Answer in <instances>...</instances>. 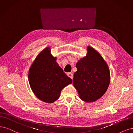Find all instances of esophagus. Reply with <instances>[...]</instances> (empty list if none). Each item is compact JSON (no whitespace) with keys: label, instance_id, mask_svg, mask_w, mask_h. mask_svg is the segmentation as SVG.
Masks as SVG:
<instances>
[{"label":"esophagus","instance_id":"34e87169","mask_svg":"<svg viewBox=\"0 0 133 133\" xmlns=\"http://www.w3.org/2000/svg\"><path fill=\"white\" fill-rule=\"evenodd\" d=\"M67 75L70 78H71L72 79H73V76H73V74H72V73H67Z\"/></svg>","mask_w":133,"mask_h":133}]
</instances>
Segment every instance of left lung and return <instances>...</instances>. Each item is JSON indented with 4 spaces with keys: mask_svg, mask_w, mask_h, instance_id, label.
Listing matches in <instances>:
<instances>
[{
    "mask_svg": "<svg viewBox=\"0 0 133 133\" xmlns=\"http://www.w3.org/2000/svg\"><path fill=\"white\" fill-rule=\"evenodd\" d=\"M86 56L76 63L77 70L74 74L73 83L79 97L85 102L100 98L108 89L110 72L108 65L96 50L87 48Z\"/></svg>",
    "mask_w": 133,
    "mask_h": 133,
    "instance_id": "1",
    "label": "left lung"
}]
</instances>
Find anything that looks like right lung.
I'll use <instances>...</instances> for the list:
<instances>
[{"mask_svg":"<svg viewBox=\"0 0 133 133\" xmlns=\"http://www.w3.org/2000/svg\"><path fill=\"white\" fill-rule=\"evenodd\" d=\"M50 48L37 55L29 72V82L35 96L41 101L53 103L58 99L61 90L72 82L50 54Z\"/></svg>","mask_w":133,"mask_h":133,"instance_id":"right-lung-1","label":"right lung"}]
</instances>
